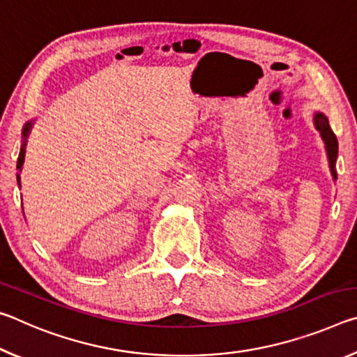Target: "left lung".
I'll return each instance as SVG.
<instances>
[{"instance_id":"1","label":"left lung","mask_w":357,"mask_h":357,"mask_svg":"<svg viewBox=\"0 0 357 357\" xmlns=\"http://www.w3.org/2000/svg\"><path fill=\"white\" fill-rule=\"evenodd\" d=\"M313 124H315V129L319 132L323 142H324V149L326 155H328L329 162V170L332 174V179H337V170H335V162H337V153H338V143L337 137L334 132H332L328 116L321 112L313 113Z\"/></svg>"}]
</instances>
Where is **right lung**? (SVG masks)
<instances>
[{
	"label": "right lung",
	"mask_w": 357,
	"mask_h": 357,
	"mask_svg": "<svg viewBox=\"0 0 357 357\" xmlns=\"http://www.w3.org/2000/svg\"><path fill=\"white\" fill-rule=\"evenodd\" d=\"M34 126V119L28 121V123L23 126L22 129V146H20V154H19V160H17V183H19L20 187V173H22V168H23V162H25V153H26V142H28V137H29V132H31Z\"/></svg>",
	"instance_id": "right-lung-1"
}]
</instances>
